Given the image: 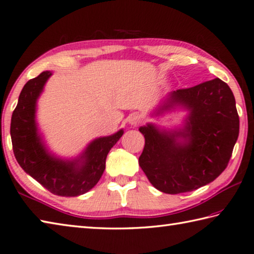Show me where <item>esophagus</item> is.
I'll use <instances>...</instances> for the list:
<instances>
[{"label": "esophagus", "mask_w": 254, "mask_h": 254, "mask_svg": "<svg viewBox=\"0 0 254 254\" xmlns=\"http://www.w3.org/2000/svg\"><path fill=\"white\" fill-rule=\"evenodd\" d=\"M127 121L131 124V126H136V124H139L141 122V117L137 113H132L128 115Z\"/></svg>", "instance_id": "34e87169"}]
</instances>
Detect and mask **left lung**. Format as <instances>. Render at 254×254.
Returning <instances> with one entry per match:
<instances>
[{"label":"left lung","mask_w":254,"mask_h":254,"mask_svg":"<svg viewBox=\"0 0 254 254\" xmlns=\"http://www.w3.org/2000/svg\"><path fill=\"white\" fill-rule=\"evenodd\" d=\"M178 108L188 112L181 127L146 123L139 128L145 139L140 167L152 186L168 194L214 181L227 168L239 136L236 99L220 79L171 92L152 114Z\"/></svg>","instance_id":"1"}]
</instances>
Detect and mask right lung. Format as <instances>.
<instances>
[{"label": "right lung", "instance_id": "1", "mask_svg": "<svg viewBox=\"0 0 254 254\" xmlns=\"http://www.w3.org/2000/svg\"><path fill=\"white\" fill-rule=\"evenodd\" d=\"M51 71L30 80L18 96L11 119V139L15 159L24 171L55 195L77 196L90 191L102 177L108 153L123 135V128L96 137L71 159L55 155L45 144L36 122L38 100Z\"/></svg>", "mask_w": 254, "mask_h": 254}]
</instances>
